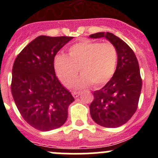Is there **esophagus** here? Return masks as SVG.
<instances>
[{
  "mask_svg": "<svg viewBox=\"0 0 158 158\" xmlns=\"http://www.w3.org/2000/svg\"><path fill=\"white\" fill-rule=\"evenodd\" d=\"M72 94H73V96L75 98H76L79 95H80V92H73V93Z\"/></svg>",
  "mask_w": 158,
  "mask_h": 158,
  "instance_id": "obj_1",
  "label": "esophagus"
}]
</instances>
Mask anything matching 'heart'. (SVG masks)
Wrapping results in <instances>:
<instances>
[{
  "label": "heart",
  "instance_id": "b5f03b06",
  "mask_svg": "<svg viewBox=\"0 0 158 158\" xmlns=\"http://www.w3.org/2000/svg\"><path fill=\"white\" fill-rule=\"evenodd\" d=\"M118 63V51L111 43L85 40L69 49V56L58 54L54 58L57 76L65 86L73 84L79 73L76 87L82 88L93 84L95 87L105 85L111 79Z\"/></svg>",
  "mask_w": 158,
  "mask_h": 158
}]
</instances>
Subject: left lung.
Masks as SVG:
<instances>
[{"label":"left lung","mask_w":158,"mask_h":158,"mask_svg":"<svg viewBox=\"0 0 158 158\" xmlns=\"http://www.w3.org/2000/svg\"><path fill=\"white\" fill-rule=\"evenodd\" d=\"M91 38L106 37L118 51L114 74L103 88L93 92L89 106L94 122L106 128H118L126 123L138 109L142 79L139 65L132 49L113 33L91 34Z\"/></svg>","instance_id":"obj_1"}]
</instances>
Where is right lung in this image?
Returning <instances> with one entry per match:
<instances>
[{"label": "right lung", "instance_id": "1", "mask_svg": "<svg viewBox=\"0 0 158 158\" xmlns=\"http://www.w3.org/2000/svg\"><path fill=\"white\" fill-rule=\"evenodd\" d=\"M73 38L40 36L15 59L13 98L23 118L37 130L47 131L61 127L67 119L69 106L75 100L54 69L55 56Z\"/></svg>", "mask_w": 158, "mask_h": 158}]
</instances>
